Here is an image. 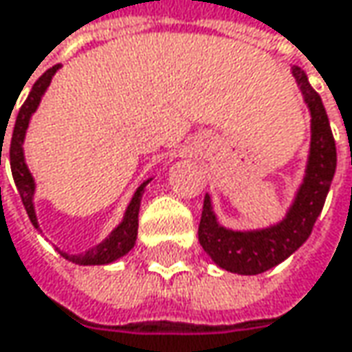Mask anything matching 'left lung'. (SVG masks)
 I'll return each mask as SVG.
<instances>
[{
	"mask_svg": "<svg viewBox=\"0 0 352 352\" xmlns=\"http://www.w3.org/2000/svg\"><path fill=\"white\" fill-rule=\"evenodd\" d=\"M293 75L311 109V155L305 181L285 221L263 231H229L217 223L209 195L203 201L199 243L221 269L231 273L258 275L293 255L311 235L335 177L337 147L324 105L305 72L295 67Z\"/></svg>",
	"mask_w": 352,
	"mask_h": 352,
	"instance_id": "obj_1",
	"label": "left lung"
}]
</instances>
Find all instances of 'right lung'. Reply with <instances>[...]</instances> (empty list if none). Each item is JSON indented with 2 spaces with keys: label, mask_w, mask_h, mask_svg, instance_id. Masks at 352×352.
Here are the masks:
<instances>
[{
  "label": "right lung",
  "mask_w": 352,
  "mask_h": 352,
  "mask_svg": "<svg viewBox=\"0 0 352 352\" xmlns=\"http://www.w3.org/2000/svg\"><path fill=\"white\" fill-rule=\"evenodd\" d=\"M59 69V65H55L52 69L43 73L35 83H33L32 91L28 95V99L23 101V105L19 107V113L15 117V125H13V135H11L10 143V165L11 173H13V181H15V187L19 191L21 197V203L28 211V217L33 223V227L37 229V217H35V211H33V191H35V183H33V177L25 165V159H23V137H25V129L30 125V117L37 109L39 105V99L41 95L45 94L50 81H52L53 73ZM1 137H6V133H1ZM3 147V143H1ZM1 147H0V165H1ZM149 181H145L137 193L131 199L127 211H125V217L121 221V225L115 229L109 237L105 239L101 245H97L94 249H89L87 253L83 255H67V253H61V257H65L67 261H72L75 265H107V263H113L115 258L123 257L125 253H129L133 249L135 239H137V227H139V205H141V195H143V189Z\"/></svg>",
  "instance_id": "add662e5"
}]
</instances>
